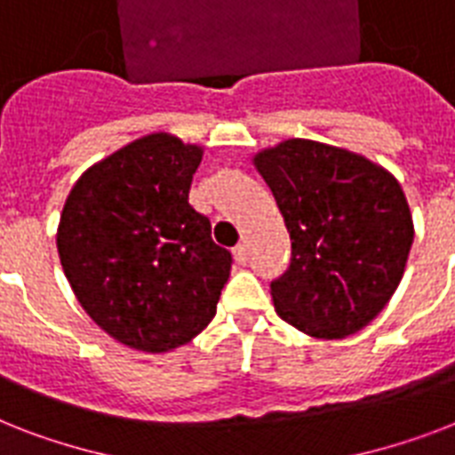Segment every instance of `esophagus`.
Segmentation results:
<instances>
[{"label": "esophagus", "mask_w": 455, "mask_h": 455, "mask_svg": "<svg viewBox=\"0 0 455 455\" xmlns=\"http://www.w3.org/2000/svg\"><path fill=\"white\" fill-rule=\"evenodd\" d=\"M234 257H235V262H238V264L248 262V243H241V245H235Z\"/></svg>", "instance_id": "obj_1"}]
</instances>
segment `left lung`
Segmentation results:
<instances>
[{
    "label": "left lung",
    "instance_id": "1",
    "mask_svg": "<svg viewBox=\"0 0 455 455\" xmlns=\"http://www.w3.org/2000/svg\"><path fill=\"white\" fill-rule=\"evenodd\" d=\"M291 234L271 281L276 314L304 335L342 339L373 321L402 283L413 217L382 164L339 146L285 139L252 156Z\"/></svg>",
    "mask_w": 455,
    "mask_h": 455
}]
</instances>
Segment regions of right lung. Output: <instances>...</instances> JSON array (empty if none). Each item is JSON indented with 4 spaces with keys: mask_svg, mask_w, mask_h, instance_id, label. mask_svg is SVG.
<instances>
[{
    "mask_svg": "<svg viewBox=\"0 0 455 455\" xmlns=\"http://www.w3.org/2000/svg\"><path fill=\"white\" fill-rule=\"evenodd\" d=\"M205 148L170 132L130 141L82 172L56 228L80 307L120 345L163 354L217 314L231 252L188 203Z\"/></svg>",
    "mask_w": 455,
    "mask_h": 455,
    "instance_id": "obj_1",
    "label": "right lung"
}]
</instances>
